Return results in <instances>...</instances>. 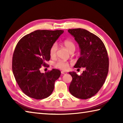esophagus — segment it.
Returning <instances> with one entry per match:
<instances>
[{
    "instance_id": "obj_1",
    "label": "esophagus",
    "mask_w": 123,
    "mask_h": 123,
    "mask_svg": "<svg viewBox=\"0 0 123 123\" xmlns=\"http://www.w3.org/2000/svg\"><path fill=\"white\" fill-rule=\"evenodd\" d=\"M61 74H67V72H64V71H61Z\"/></svg>"
}]
</instances>
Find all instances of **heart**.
Instances as JSON below:
<instances>
[{"mask_svg": "<svg viewBox=\"0 0 123 123\" xmlns=\"http://www.w3.org/2000/svg\"><path fill=\"white\" fill-rule=\"evenodd\" d=\"M62 44L70 52L72 51H74L75 50V44L74 41L72 40L71 39H66L62 42ZM57 46L56 43H54L50 49V55L51 57L53 58L55 57L56 54ZM56 68L58 69H60L62 70H67L68 69L69 66V64L68 62L64 61L63 60H59L54 64Z\"/></svg>", "mask_w": 123, "mask_h": 123, "instance_id": "b5f03b06", "label": "heart"}]
</instances>
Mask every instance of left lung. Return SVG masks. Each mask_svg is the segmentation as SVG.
<instances>
[{
  "mask_svg": "<svg viewBox=\"0 0 123 123\" xmlns=\"http://www.w3.org/2000/svg\"><path fill=\"white\" fill-rule=\"evenodd\" d=\"M79 44L80 57L75 68H85L82 74L69 72L72 76L69 91L77 98L87 99L94 96L103 86L109 72V61L105 45L96 35L84 29L68 30Z\"/></svg>",
  "mask_w": 123,
  "mask_h": 123,
  "instance_id": "8db88e82",
  "label": "left lung"
}]
</instances>
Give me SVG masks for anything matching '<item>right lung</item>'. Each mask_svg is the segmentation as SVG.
<instances>
[{
    "mask_svg": "<svg viewBox=\"0 0 123 123\" xmlns=\"http://www.w3.org/2000/svg\"><path fill=\"white\" fill-rule=\"evenodd\" d=\"M63 30H38L23 37L14 49L12 71L24 94L35 99L51 95L55 81L61 75L56 69L41 73L40 68L50 59V49Z\"/></svg>",
    "mask_w": 123,
    "mask_h": 123,
    "instance_id": "add662e5",
    "label": "right lung"
}]
</instances>
